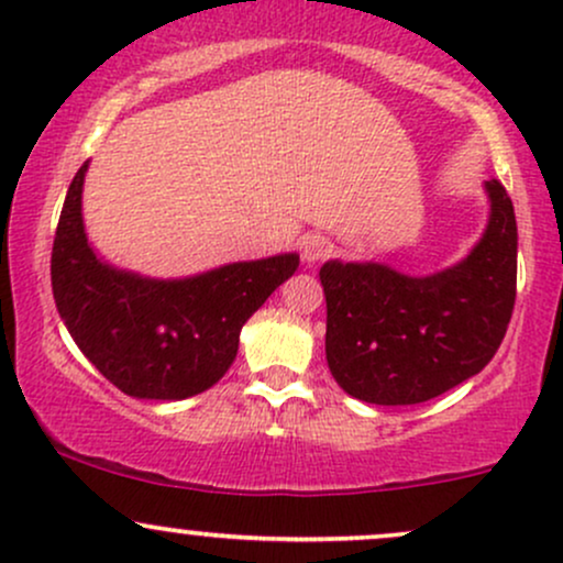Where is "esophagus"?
I'll return each instance as SVG.
<instances>
[{"label":"esophagus","mask_w":563,"mask_h":563,"mask_svg":"<svg viewBox=\"0 0 563 563\" xmlns=\"http://www.w3.org/2000/svg\"><path fill=\"white\" fill-rule=\"evenodd\" d=\"M301 251H303V262L314 264V262H322V260H328V256H331L333 243L328 241L325 235H309V238H303Z\"/></svg>","instance_id":"esophagus-1"}]
</instances>
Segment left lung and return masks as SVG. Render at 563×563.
<instances>
[{
    "label": "left lung",
    "mask_w": 563,
    "mask_h": 563,
    "mask_svg": "<svg viewBox=\"0 0 563 563\" xmlns=\"http://www.w3.org/2000/svg\"><path fill=\"white\" fill-rule=\"evenodd\" d=\"M487 192V232L444 273L407 277L384 264H322L325 357L346 394L373 405H418L495 357L516 303V217L497 179Z\"/></svg>",
    "instance_id": "left-lung-1"
}]
</instances>
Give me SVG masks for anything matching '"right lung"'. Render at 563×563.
Segmentation results:
<instances>
[{"label": "right lung", "mask_w": 563, "mask_h": 563, "mask_svg": "<svg viewBox=\"0 0 563 563\" xmlns=\"http://www.w3.org/2000/svg\"><path fill=\"white\" fill-rule=\"evenodd\" d=\"M76 172L53 243V294L76 346L113 386L140 399H185L228 373L243 322L299 267V256L238 262L187 280L113 269L89 249Z\"/></svg>", "instance_id": "add662e5"}]
</instances>
